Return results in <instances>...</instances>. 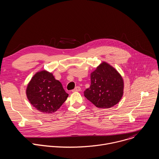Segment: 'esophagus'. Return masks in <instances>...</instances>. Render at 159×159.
Instances as JSON below:
<instances>
[{
    "mask_svg": "<svg viewBox=\"0 0 159 159\" xmlns=\"http://www.w3.org/2000/svg\"><path fill=\"white\" fill-rule=\"evenodd\" d=\"M80 87H79V86H77L74 89H73L72 90V91L74 93V92H78V91H80Z\"/></svg>",
    "mask_w": 159,
    "mask_h": 159,
    "instance_id": "obj_1",
    "label": "esophagus"
}]
</instances>
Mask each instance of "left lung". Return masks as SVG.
Wrapping results in <instances>:
<instances>
[{"label": "left lung", "instance_id": "1", "mask_svg": "<svg viewBox=\"0 0 159 159\" xmlns=\"http://www.w3.org/2000/svg\"><path fill=\"white\" fill-rule=\"evenodd\" d=\"M89 88L84 96L96 107L107 109L119 102L123 94V80L111 65L103 62L90 74Z\"/></svg>", "mask_w": 159, "mask_h": 159}]
</instances>
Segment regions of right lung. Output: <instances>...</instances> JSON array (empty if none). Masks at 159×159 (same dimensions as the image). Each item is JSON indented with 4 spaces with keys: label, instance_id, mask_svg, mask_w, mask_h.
<instances>
[{
    "label": "right lung",
    "instance_id": "add662e5",
    "mask_svg": "<svg viewBox=\"0 0 159 159\" xmlns=\"http://www.w3.org/2000/svg\"><path fill=\"white\" fill-rule=\"evenodd\" d=\"M26 94L34 107L46 113L57 111L69 96L61 82L52 73L45 70L33 76L28 85Z\"/></svg>",
    "mask_w": 159,
    "mask_h": 159
}]
</instances>
